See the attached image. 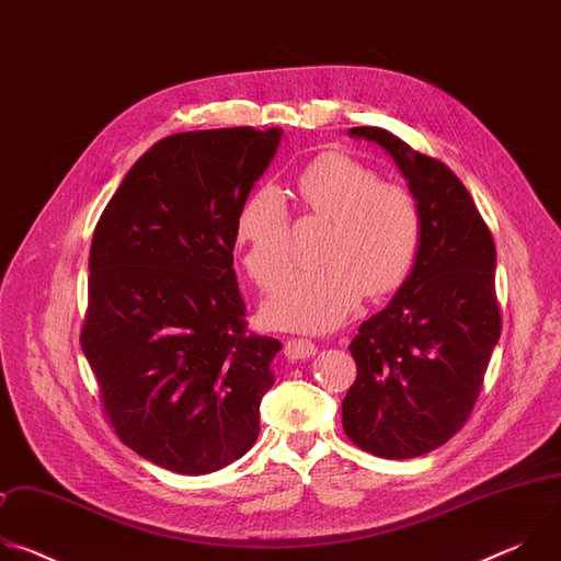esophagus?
<instances>
[{
    "instance_id": "1",
    "label": "esophagus",
    "mask_w": 561,
    "mask_h": 561,
    "mask_svg": "<svg viewBox=\"0 0 561 561\" xmlns=\"http://www.w3.org/2000/svg\"><path fill=\"white\" fill-rule=\"evenodd\" d=\"M317 353V346L304 337H290L284 342V355L288 359H308Z\"/></svg>"
}]
</instances>
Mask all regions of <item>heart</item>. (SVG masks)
I'll use <instances>...</instances> for the list:
<instances>
[{
    "label": "heart",
    "mask_w": 561,
    "mask_h": 561,
    "mask_svg": "<svg viewBox=\"0 0 561 561\" xmlns=\"http://www.w3.org/2000/svg\"><path fill=\"white\" fill-rule=\"evenodd\" d=\"M304 217L329 219L322 266L295 271L266 301L277 329L331 331L351 317L364 293H392L409 277L422 237L415 195L344 152H324L299 173ZM249 277L271 290L290 266L293 221L275 186L255 188L239 206L232 230Z\"/></svg>",
    "instance_id": "b5f03b06"
}]
</instances>
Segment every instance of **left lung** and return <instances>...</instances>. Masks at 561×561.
I'll use <instances>...</instances> for the list:
<instances>
[{"instance_id":"left-lung-1","label":"left lung","mask_w":561,"mask_h":561,"mask_svg":"<svg viewBox=\"0 0 561 561\" xmlns=\"http://www.w3.org/2000/svg\"><path fill=\"white\" fill-rule=\"evenodd\" d=\"M351 135L390 152L417 199L422 237L402 288L348 346L357 377L342 424L366 453L413 459L446 444L482 390L502 333L497 253L470 193L444 162L377 126Z\"/></svg>"}]
</instances>
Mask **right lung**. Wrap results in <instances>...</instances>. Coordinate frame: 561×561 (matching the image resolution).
Masks as SVG:
<instances>
[{
	"mask_svg": "<svg viewBox=\"0 0 561 561\" xmlns=\"http://www.w3.org/2000/svg\"><path fill=\"white\" fill-rule=\"evenodd\" d=\"M279 139L253 126L159 139L93 232L79 342L115 435L173 472L219 470L260 435L282 344L249 331L232 230Z\"/></svg>",
	"mask_w": 561,
	"mask_h": 561,
	"instance_id": "obj_1",
	"label": "right lung"
}]
</instances>
